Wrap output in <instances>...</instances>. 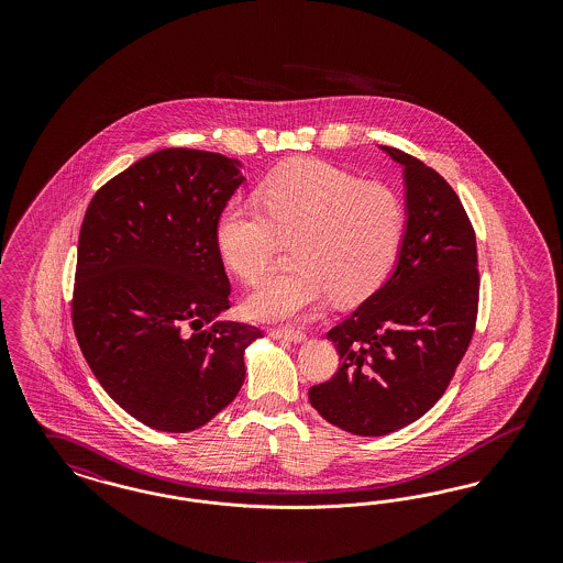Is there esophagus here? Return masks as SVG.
Here are the masks:
<instances>
[{"instance_id":"1","label":"esophagus","mask_w":563,"mask_h":563,"mask_svg":"<svg viewBox=\"0 0 563 563\" xmlns=\"http://www.w3.org/2000/svg\"><path fill=\"white\" fill-rule=\"evenodd\" d=\"M269 335L274 340H289V342H303L306 340V333L299 331V329H294V327H274V329H269Z\"/></svg>"}]
</instances>
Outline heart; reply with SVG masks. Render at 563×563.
Instances as JSON below:
<instances>
[{"instance_id":"1","label":"heart","mask_w":563,"mask_h":563,"mask_svg":"<svg viewBox=\"0 0 563 563\" xmlns=\"http://www.w3.org/2000/svg\"><path fill=\"white\" fill-rule=\"evenodd\" d=\"M407 228L401 196L384 184L321 161H299L272 173L255 200H232L217 219L223 262L257 285L294 242V268L246 297L257 321L312 312L331 295L356 303L377 291L395 268Z\"/></svg>"}]
</instances>
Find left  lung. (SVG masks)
Listing matches in <instances>:
<instances>
[{"instance_id":"8db88e82","label":"left lung","mask_w":563,"mask_h":563,"mask_svg":"<svg viewBox=\"0 0 563 563\" xmlns=\"http://www.w3.org/2000/svg\"><path fill=\"white\" fill-rule=\"evenodd\" d=\"M405 166L407 228L393 276L327 338L340 369L308 390L338 429L382 437L422 418L448 390L479 312L473 223L452 186L424 162Z\"/></svg>"}]
</instances>
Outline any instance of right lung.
<instances>
[{"mask_svg": "<svg viewBox=\"0 0 563 563\" xmlns=\"http://www.w3.org/2000/svg\"><path fill=\"white\" fill-rule=\"evenodd\" d=\"M241 168L166 147L109 179L84 214L74 331L109 397L150 429L205 427L239 395L244 349L264 335L214 319L230 308L217 219Z\"/></svg>", "mask_w": 563, "mask_h": 563, "instance_id": "obj_1", "label": "right lung"}]
</instances>
